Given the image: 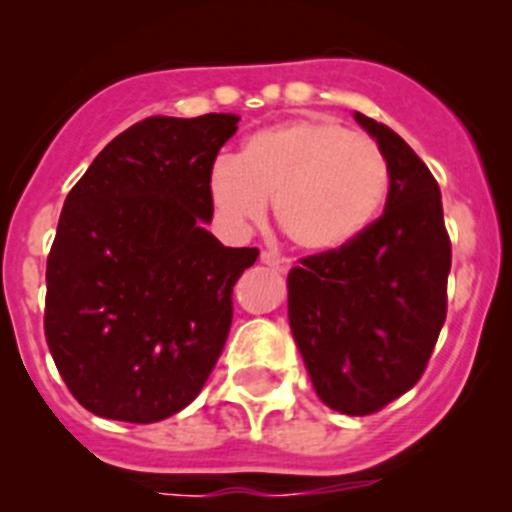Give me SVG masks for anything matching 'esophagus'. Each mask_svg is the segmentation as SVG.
Returning <instances> with one entry per match:
<instances>
[{
    "mask_svg": "<svg viewBox=\"0 0 512 512\" xmlns=\"http://www.w3.org/2000/svg\"><path fill=\"white\" fill-rule=\"evenodd\" d=\"M260 260L265 262V265H270V267H275L277 272H287L289 270V260L285 255H277L275 250H265L260 255Z\"/></svg>",
    "mask_w": 512,
    "mask_h": 512,
    "instance_id": "34e87169",
    "label": "esophagus"
}]
</instances>
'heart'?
<instances>
[{
  "label": "heart",
  "mask_w": 512,
  "mask_h": 512,
  "mask_svg": "<svg viewBox=\"0 0 512 512\" xmlns=\"http://www.w3.org/2000/svg\"><path fill=\"white\" fill-rule=\"evenodd\" d=\"M215 205L257 223L275 198L282 235L304 252H334L369 230L389 193V163L364 133L329 118L262 128L210 173Z\"/></svg>",
  "instance_id": "heart-1"
}]
</instances>
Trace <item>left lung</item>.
Masks as SVG:
<instances>
[{
	"label": "left lung",
	"mask_w": 512,
	"mask_h": 512,
	"mask_svg": "<svg viewBox=\"0 0 512 512\" xmlns=\"http://www.w3.org/2000/svg\"><path fill=\"white\" fill-rule=\"evenodd\" d=\"M354 116L389 163L384 215L352 245L289 270V327L319 399L369 416L426 371L446 322L451 237L426 163L389 126Z\"/></svg>",
	"instance_id": "8db88e82"
}]
</instances>
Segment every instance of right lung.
<instances>
[{"label": "right lung", "mask_w": 512, "mask_h": 512, "mask_svg": "<svg viewBox=\"0 0 512 512\" xmlns=\"http://www.w3.org/2000/svg\"><path fill=\"white\" fill-rule=\"evenodd\" d=\"M240 118L151 116L66 195L46 260L44 334L61 379L101 418L156 423L200 394L257 247H225L210 173Z\"/></svg>", "instance_id": "right-lung-1"}]
</instances>
